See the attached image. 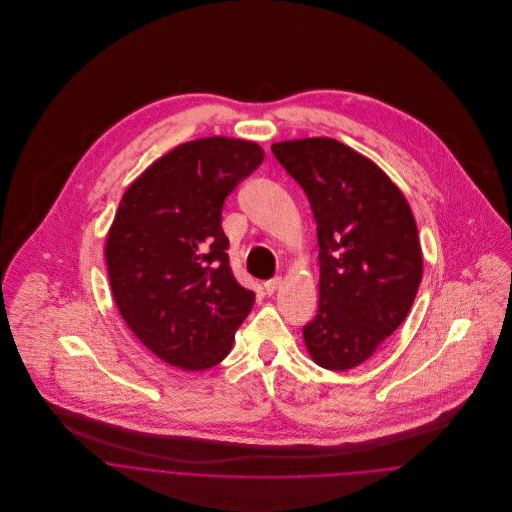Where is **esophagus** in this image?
I'll use <instances>...</instances> for the list:
<instances>
[{
  "label": "esophagus",
  "mask_w": 512,
  "mask_h": 512,
  "mask_svg": "<svg viewBox=\"0 0 512 512\" xmlns=\"http://www.w3.org/2000/svg\"><path fill=\"white\" fill-rule=\"evenodd\" d=\"M280 284H282V280H280V278L270 280V282H266V284H264V292H266V295H272V293H276V290L280 288Z\"/></svg>",
  "instance_id": "1"
}]
</instances>
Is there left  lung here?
<instances>
[{"mask_svg":"<svg viewBox=\"0 0 512 512\" xmlns=\"http://www.w3.org/2000/svg\"><path fill=\"white\" fill-rule=\"evenodd\" d=\"M305 191L319 244V305L303 327L311 359L347 370L402 325L422 282L416 220L402 191L368 157L331 138L274 144Z\"/></svg>","mask_w":512,"mask_h":512,"instance_id":"obj_1","label":"left lung"}]
</instances>
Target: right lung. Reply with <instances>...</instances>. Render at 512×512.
<instances>
[{
    "label": "right lung",
    "instance_id": "obj_1",
    "mask_svg": "<svg viewBox=\"0 0 512 512\" xmlns=\"http://www.w3.org/2000/svg\"><path fill=\"white\" fill-rule=\"evenodd\" d=\"M262 161L254 142L201 138L151 163L120 201L104 250L112 295L167 365H219L254 305L228 266L220 219L224 199Z\"/></svg>",
    "mask_w": 512,
    "mask_h": 512
}]
</instances>
